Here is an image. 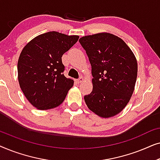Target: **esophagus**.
Returning <instances> with one entry per match:
<instances>
[{
	"label": "esophagus",
	"mask_w": 160,
	"mask_h": 160,
	"mask_svg": "<svg viewBox=\"0 0 160 160\" xmlns=\"http://www.w3.org/2000/svg\"><path fill=\"white\" fill-rule=\"evenodd\" d=\"M84 78H83L82 76V77H80L79 78H78V79H76V83H78V84H80V83H82V82H84Z\"/></svg>",
	"instance_id": "34e87169"
}]
</instances>
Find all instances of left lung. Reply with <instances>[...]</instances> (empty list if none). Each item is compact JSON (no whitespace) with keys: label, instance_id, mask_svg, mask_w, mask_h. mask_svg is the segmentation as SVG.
<instances>
[{"label":"left lung","instance_id":"8db88e82","mask_svg":"<svg viewBox=\"0 0 160 160\" xmlns=\"http://www.w3.org/2000/svg\"><path fill=\"white\" fill-rule=\"evenodd\" d=\"M79 42L92 66V91L85 95L89 110L110 118L125 108L134 92L138 74L135 54L121 38L109 32L83 36Z\"/></svg>","mask_w":160,"mask_h":160}]
</instances>
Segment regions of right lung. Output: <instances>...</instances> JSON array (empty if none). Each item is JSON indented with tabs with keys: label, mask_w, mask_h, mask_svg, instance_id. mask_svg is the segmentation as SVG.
Returning a JSON list of instances; mask_svg holds the SVG:
<instances>
[{
	"label": "right lung",
	"mask_w": 160,
	"mask_h": 160,
	"mask_svg": "<svg viewBox=\"0 0 160 160\" xmlns=\"http://www.w3.org/2000/svg\"><path fill=\"white\" fill-rule=\"evenodd\" d=\"M79 36L51 31L35 37L22 50L17 63L20 88L38 110L56 108L64 101L73 80L63 74L62 56Z\"/></svg>",
	"instance_id": "obj_1"
}]
</instances>
